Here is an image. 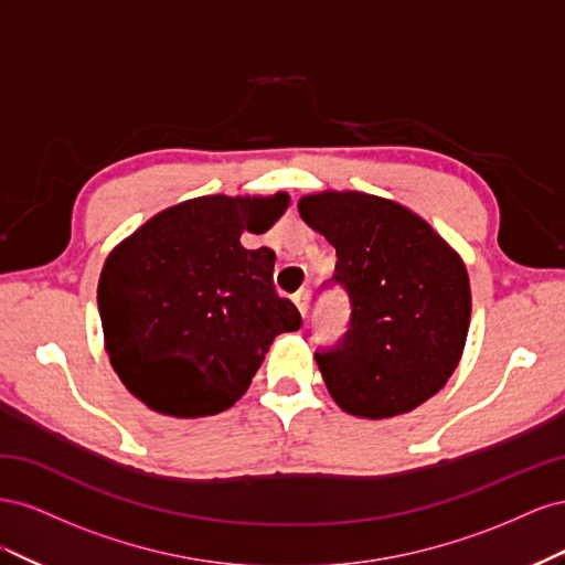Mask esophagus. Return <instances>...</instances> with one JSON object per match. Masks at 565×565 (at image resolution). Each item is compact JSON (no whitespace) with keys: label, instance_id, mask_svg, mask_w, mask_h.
<instances>
[{"label":"esophagus","instance_id":"obj_1","mask_svg":"<svg viewBox=\"0 0 565 565\" xmlns=\"http://www.w3.org/2000/svg\"><path fill=\"white\" fill-rule=\"evenodd\" d=\"M292 301L297 303L299 313L306 318V313H309V303H311V292H309V289H299V292L292 297Z\"/></svg>","mask_w":565,"mask_h":565}]
</instances>
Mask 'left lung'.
Instances as JSON below:
<instances>
[{
    "instance_id": "8db88e82",
    "label": "left lung",
    "mask_w": 565,
    "mask_h": 565,
    "mask_svg": "<svg viewBox=\"0 0 565 565\" xmlns=\"http://www.w3.org/2000/svg\"><path fill=\"white\" fill-rule=\"evenodd\" d=\"M299 214L337 249L344 339L316 361L334 403L355 417L409 413L446 386L471 320L465 262L403 204L358 191L303 195Z\"/></svg>"
}]
</instances>
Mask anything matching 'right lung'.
Instances as JSON below:
<instances>
[{
    "label": "right lung",
    "mask_w": 565,
    "mask_h": 565,
    "mask_svg": "<svg viewBox=\"0 0 565 565\" xmlns=\"http://www.w3.org/2000/svg\"><path fill=\"white\" fill-rule=\"evenodd\" d=\"M287 193L174 204L106 259L98 313L110 365L131 396L169 417H207L249 388L273 339L297 332L276 295V252L243 247L285 214Z\"/></svg>",
    "instance_id": "1"
}]
</instances>
